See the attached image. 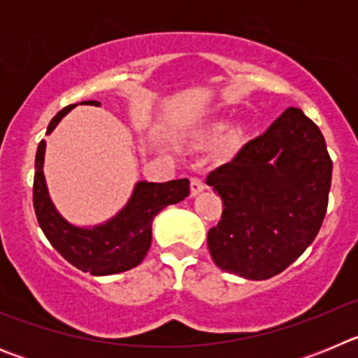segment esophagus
Here are the masks:
<instances>
[{"label":"esophagus","mask_w":358,"mask_h":358,"mask_svg":"<svg viewBox=\"0 0 358 358\" xmlns=\"http://www.w3.org/2000/svg\"><path fill=\"white\" fill-rule=\"evenodd\" d=\"M204 189H206V185H204L201 177H192V181H189V194H192V197L199 195Z\"/></svg>","instance_id":"esophagus-1"}]
</instances>
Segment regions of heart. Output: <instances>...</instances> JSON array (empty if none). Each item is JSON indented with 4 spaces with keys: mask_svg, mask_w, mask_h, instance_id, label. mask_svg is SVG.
I'll list each match as a JSON object with an SVG mask.
<instances>
[{
    "mask_svg": "<svg viewBox=\"0 0 358 358\" xmlns=\"http://www.w3.org/2000/svg\"><path fill=\"white\" fill-rule=\"evenodd\" d=\"M224 129H226V123L215 122V123H211V125H208V127L202 131L201 138L204 141H211V140H215L217 136L222 134ZM238 138H240V129H233V131H229V134H227V141H231V143H235Z\"/></svg>",
    "mask_w": 358,
    "mask_h": 358,
    "instance_id": "b5f03b06",
    "label": "heart"
}]
</instances>
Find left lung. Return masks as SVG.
Instances as JSON below:
<instances>
[{
  "label": "left lung",
  "mask_w": 358,
  "mask_h": 358,
  "mask_svg": "<svg viewBox=\"0 0 358 358\" xmlns=\"http://www.w3.org/2000/svg\"><path fill=\"white\" fill-rule=\"evenodd\" d=\"M220 222L208 233L215 265L245 280L285 271L314 242L327 213L331 159L321 131L289 109L208 176Z\"/></svg>",
  "instance_id": "obj_1"
}]
</instances>
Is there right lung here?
<instances>
[{
    "mask_svg": "<svg viewBox=\"0 0 358 358\" xmlns=\"http://www.w3.org/2000/svg\"><path fill=\"white\" fill-rule=\"evenodd\" d=\"M84 106H100L85 100ZM75 106L57 113L50 122L46 134H52L62 118ZM46 141H41L36 154L34 177V208L37 222L53 248L77 268L93 276L125 273L143 262L152 242V220L170 204L185 201L189 195L188 179L169 182L138 181L132 188L127 204L109 220L94 226H77L61 215L50 197L44 177Z\"/></svg>",
    "mask_w": 358,
    "mask_h": 358,
    "instance_id": "1",
    "label": "right lung"
}]
</instances>
